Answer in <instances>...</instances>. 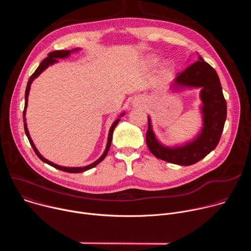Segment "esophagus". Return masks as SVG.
I'll use <instances>...</instances> for the list:
<instances>
[{"mask_svg":"<svg viewBox=\"0 0 251 251\" xmlns=\"http://www.w3.org/2000/svg\"><path fill=\"white\" fill-rule=\"evenodd\" d=\"M141 102V98H137V103H140Z\"/></svg>","mask_w":251,"mask_h":251,"instance_id":"obj_1","label":"esophagus"}]
</instances>
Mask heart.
Listing matches in <instances>:
<instances>
[{
  "label": "heart",
  "instance_id": "heart-1",
  "mask_svg": "<svg viewBox=\"0 0 251 251\" xmlns=\"http://www.w3.org/2000/svg\"><path fill=\"white\" fill-rule=\"evenodd\" d=\"M146 65L150 68L156 66L159 62V57L156 55H150L146 58ZM174 73V66L171 62H164L161 64L159 71H158V77L161 81H167L171 77V75Z\"/></svg>",
  "mask_w": 251,
  "mask_h": 251
}]
</instances>
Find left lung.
I'll return each mask as SVG.
<instances>
[{
    "label": "left lung",
    "mask_w": 251,
    "mask_h": 251,
    "mask_svg": "<svg viewBox=\"0 0 251 251\" xmlns=\"http://www.w3.org/2000/svg\"><path fill=\"white\" fill-rule=\"evenodd\" d=\"M171 87L176 91L201 88L202 128L193 141L181 146L168 147L156 138L151 119L148 117L146 143L151 153L158 159L181 166H191L218 146L226 119V102L217 71L201 56L178 75Z\"/></svg>",
    "instance_id": "8db88e82"
}]
</instances>
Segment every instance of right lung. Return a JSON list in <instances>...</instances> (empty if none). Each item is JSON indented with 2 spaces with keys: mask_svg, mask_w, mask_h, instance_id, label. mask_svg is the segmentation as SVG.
Returning <instances> with one entry per match:
<instances>
[{
  "mask_svg": "<svg viewBox=\"0 0 251 251\" xmlns=\"http://www.w3.org/2000/svg\"><path fill=\"white\" fill-rule=\"evenodd\" d=\"M80 49H75V50H55V51H51V52H50L49 53V55H48V57H46L42 62H41V64L39 65V67L37 68V70L34 71V73L32 74V75L29 77V79H28V81H27V84H26V88H25V109H24V113H23V116H24V127H25V135H26V137H27V139H28V141H29V143H30V145H31V147H32V149H33V151H34V153L37 154V156L43 161V162H45V163H47V164H49L50 166H51V167H53V168H55V169H58V170H60V171H63V172H66V173H81V172H84V171H87V170H89V169H92V168H94L95 166H97L100 162H102L103 160H104V158L106 157V155H107V153H108V151H109V148H110V146H111V142H112V135H113V131H114V129H115V127H116V125L119 123V121H120V118H118V119H116L115 121H114V123L112 124V126L110 127V130H109V134H108V139H107V145H106V148H105V151H104V153L102 154V156L97 160V161H95L94 163H92V164H90V165H88V166H86V167H77V168H68V167H62V166H58V165H56V164H53L52 162H50V161H49V160H47L46 158H44L41 154H40V152L38 151V149L35 148V146H34V144H33V142H32V140H31V138H30V136H29V133H28V130H27V127H26V123H25V111H26V107H27V97H28V93H29V89H30V85H31V83H32V81L34 80V78H37L43 71L45 70V69H47L50 65H51V64H53V63H55V62H57L58 60V58H66V57H68L69 55H70V53L71 52H75V51H77V50H79ZM125 113H122L121 115H120V117L121 116H123Z\"/></svg>",
  "mask_w": 251,
  "mask_h": 251,
  "instance_id": "obj_1",
  "label": "right lung"
}]
</instances>
